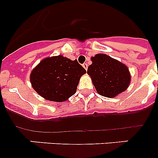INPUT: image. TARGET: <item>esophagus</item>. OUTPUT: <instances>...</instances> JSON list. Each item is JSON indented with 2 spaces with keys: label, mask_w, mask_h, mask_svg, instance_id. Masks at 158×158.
<instances>
[{
  "label": "esophagus",
  "mask_w": 158,
  "mask_h": 158,
  "mask_svg": "<svg viewBox=\"0 0 158 158\" xmlns=\"http://www.w3.org/2000/svg\"><path fill=\"white\" fill-rule=\"evenodd\" d=\"M83 67L85 69V70H87L88 69V64L87 63H84L83 64Z\"/></svg>",
  "instance_id": "1"
}]
</instances>
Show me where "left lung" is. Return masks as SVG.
<instances>
[{"label":"left lung","instance_id":"obj_1","mask_svg":"<svg viewBox=\"0 0 158 158\" xmlns=\"http://www.w3.org/2000/svg\"><path fill=\"white\" fill-rule=\"evenodd\" d=\"M91 60L87 73L99 94L112 98L127 89L131 74L127 65L104 54H96Z\"/></svg>","mask_w":158,"mask_h":158}]
</instances>
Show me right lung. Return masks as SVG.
Here are the masks:
<instances>
[{
  "label": "right lung",
  "mask_w": 158,
  "mask_h": 158,
  "mask_svg": "<svg viewBox=\"0 0 158 158\" xmlns=\"http://www.w3.org/2000/svg\"><path fill=\"white\" fill-rule=\"evenodd\" d=\"M86 70L77 60L58 55L42 60L31 73L33 89L47 100L62 102L75 94Z\"/></svg>",
  "instance_id": "right-lung-1"
}]
</instances>
